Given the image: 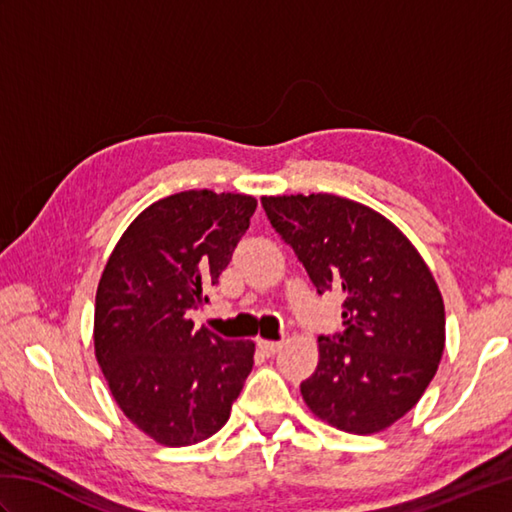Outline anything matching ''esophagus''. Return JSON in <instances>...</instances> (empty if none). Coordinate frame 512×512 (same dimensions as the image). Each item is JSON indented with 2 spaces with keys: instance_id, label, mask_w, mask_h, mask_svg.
I'll list each match as a JSON object with an SVG mask.
<instances>
[{
  "instance_id": "esophagus-1",
  "label": "esophagus",
  "mask_w": 512,
  "mask_h": 512,
  "mask_svg": "<svg viewBox=\"0 0 512 512\" xmlns=\"http://www.w3.org/2000/svg\"><path fill=\"white\" fill-rule=\"evenodd\" d=\"M257 347H259V352H262L264 356H273V354H277L281 350V347H284V343H281V341L257 339Z\"/></svg>"
}]
</instances>
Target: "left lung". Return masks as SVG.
Listing matches in <instances>:
<instances>
[{
	"mask_svg": "<svg viewBox=\"0 0 512 512\" xmlns=\"http://www.w3.org/2000/svg\"><path fill=\"white\" fill-rule=\"evenodd\" d=\"M275 231L323 292H341L345 330L319 336V363L301 383L308 409L356 436L385 431L416 407L444 352V301L400 228L332 193L264 195Z\"/></svg>",
	"mask_w": 512,
	"mask_h": 512,
	"instance_id": "1",
	"label": "left lung"
}]
</instances>
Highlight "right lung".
Returning a JSON list of instances; mask_svg holds the SVG:
<instances>
[{
  "label": "right lung",
  "mask_w": 512,
  "mask_h": 512,
  "mask_svg": "<svg viewBox=\"0 0 512 512\" xmlns=\"http://www.w3.org/2000/svg\"><path fill=\"white\" fill-rule=\"evenodd\" d=\"M253 195L180 191L140 213L96 288L94 354L116 405L151 440L189 447L220 431L253 369V341L193 328L231 262Z\"/></svg>",
  "instance_id": "obj_1"
}]
</instances>
